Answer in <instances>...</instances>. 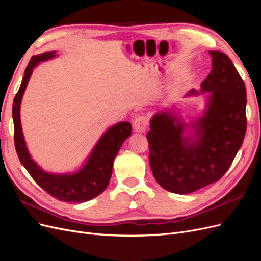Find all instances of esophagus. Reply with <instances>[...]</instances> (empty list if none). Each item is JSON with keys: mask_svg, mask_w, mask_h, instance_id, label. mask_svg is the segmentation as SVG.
<instances>
[{"mask_svg": "<svg viewBox=\"0 0 261 261\" xmlns=\"http://www.w3.org/2000/svg\"><path fill=\"white\" fill-rule=\"evenodd\" d=\"M148 126V117L147 115H138L135 117L134 120V127H135V130L138 133H144L147 129Z\"/></svg>", "mask_w": 261, "mask_h": 261, "instance_id": "34e87169", "label": "esophagus"}]
</instances>
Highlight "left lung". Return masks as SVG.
Masks as SVG:
<instances>
[{
	"instance_id": "8db88e82",
	"label": "left lung",
	"mask_w": 261,
	"mask_h": 261,
	"mask_svg": "<svg viewBox=\"0 0 261 261\" xmlns=\"http://www.w3.org/2000/svg\"><path fill=\"white\" fill-rule=\"evenodd\" d=\"M212 69L203 115L186 124L173 110L153 115L147 133L149 162L160 186L185 195L216 183L231 167L246 133V88L226 54L209 51ZM199 94L191 90L186 96ZM187 129L194 133L185 137Z\"/></svg>"
}]
</instances>
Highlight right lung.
Masks as SVG:
<instances>
[{
    "mask_svg": "<svg viewBox=\"0 0 261 261\" xmlns=\"http://www.w3.org/2000/svg\"><path fill=\"white\" fill-rule=\"evenodd\" d=\"M57 57L55 51L34 55L26 67L19 90L13 102L14 143L20 163L30 176L42 189L54 198L66 202H85L96 198L108 187L112 175L113 161L117 152L132 134L129 122H120L111 126L92 149L86 163L74 173L54 174L43 171L33 160L26 146L20 123V103L34 68L40 62Z\"/></svg>",
    "mask_w": 261,
    "mask_h": 261,
    "instance_id": "add662e5",
    "label": "right lung"
}]
</instances>
